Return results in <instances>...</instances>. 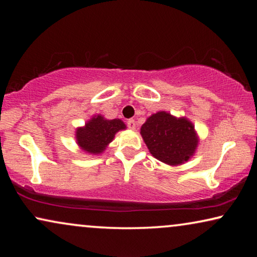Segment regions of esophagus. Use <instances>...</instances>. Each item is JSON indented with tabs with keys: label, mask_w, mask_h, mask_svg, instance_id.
<instances>
[{
	"label": "esophagus",
	"mask_w": 257,
	"mask_h": 257,
	"mask_svg": "<svg viewBox=\"0 0 257 257\" xmlns=\"http://www.w3.org/2000/svg\"><path fill=\"white\" fill-rule=\"evenodd\" d=\"M127 125L132 130H135V128H136V121H135L134 119H129L127 121Z\"/></svg>",
	"instance_id": "obj_1"
}]
</instances>
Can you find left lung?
Segmentation results:
<instances>
[{"instance_id": "8db88e82", "label": "left lung", "mask_w": 257, "mask_h": 257, "mask_svg": "<svg viewBox=\"0 0 257 257\" xmlns=\"http://www.w3.org/2000/svg\"><path fill=\"white\" fill-rule=\"evenodd\" d=\"M141 135L151 154L169 165L187 162L198 145L194 124L165 111L152 114L142 125Z\"/></svg>"}]
</instances>
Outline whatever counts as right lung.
<instances>
[{"label": "right lung", "mask_w": 257, "mask_h": 257, "mask_svg": "<svg viewBox=\"0 0 257 257\" xmlns=\"http://www.w3.org/2000/svg\"><path fill=\"white\" fill-rule=\"evenodd\" d=\"M125 129L122 120H106L101 114L93 116L84 127L76 130V141L80 149L89 154H101L119 130Z\"/></svg>", "instance_id": "right-lung-1"}]
</instances>
